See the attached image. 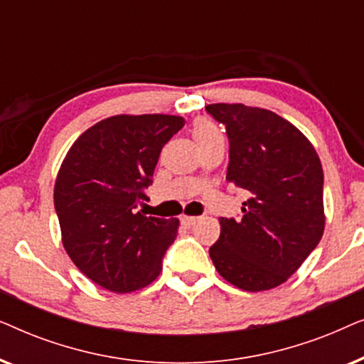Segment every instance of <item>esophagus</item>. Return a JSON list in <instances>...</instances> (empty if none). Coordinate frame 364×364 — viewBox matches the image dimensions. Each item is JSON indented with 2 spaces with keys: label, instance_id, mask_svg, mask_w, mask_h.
Wrapping results in <instances>:
<instances>
[{
  "label": "esophagus",
  "instance_id": "1",
  "mask_svg": "<svg viewBox=\"0 0 364 364\" xmlns=\"http://www.w3.org/2000/svg\"><path fill=\"white\" fill-rule=\"evenodd\" d=\"M197 220H198V217H187V215H183L181 218V223H182L183 227H192V225H196Z\"/></svg>",
  "mask_w": 364,
  "mask_h": 364
}]
</instances>
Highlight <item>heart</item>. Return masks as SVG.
Returning a JSON list of instances; mask_svg holds the SVG:
<instances>
[{
  "mask_svg": "<svg viewBox=\"0 0 364 364\" xmlns=\"http://www.w3.org/2000/svg\"><path fill=\"white\" fill-rule=\"evenodd\" d=\"M192 132H193V139H196L197 144H202V142L208 141V139L220 136V132H218L215 124L207 121V119H198V121L193 124Z\"/></svg>",
  "mask_w": 364,
  "mask_h": 364,
  "instance_id": "1",
  "label": "heart"
}]
</instances>
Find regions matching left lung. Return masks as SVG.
<instances>
[{
    "instance_id": "obj_1",
    "label": "left lung",
    "mask_w": 364,
    "mask_h": 364,
    "mask_svg": "<svg viewBox=\"0 0 364 364\" xmlns=\"http://www.w3.org/2000/svg\"><path fill=\"white\" fill-rule=\"evenodd\" d=\"M225 126L227 181L245 191L240 218L220 217L210 247L217 272L242 290L287 282L325 230L323 168L310 141L278 114L243 104H208Z\"/></svg>"
}]
</instances>
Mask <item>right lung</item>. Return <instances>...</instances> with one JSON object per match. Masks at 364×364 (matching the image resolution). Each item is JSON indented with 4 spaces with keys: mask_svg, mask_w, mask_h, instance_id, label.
<instances>
[{
    "mask_svg": "<svg viewBox=\"0 0 364 364\" xmlns=\"http://www.w3.org/2000/svg\"><path fill=\"white\" fill-rule=\"evenodd\" d=\"M166 114L114 116L94 124L69 149L54 186L63 245L99 287L129 293L152 283L177 237V218L146 217L159 154L183 127Z\"/></svg>",
    "mask_w": 364,
    "mask_h": 364,
    "instance_id": "right-lung-1",
    "label": "right lung"
}]
</instances>
